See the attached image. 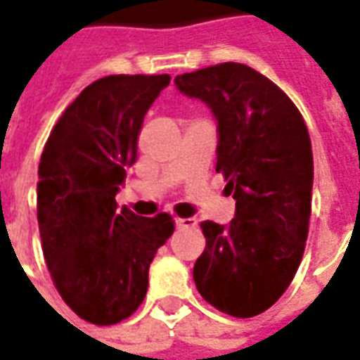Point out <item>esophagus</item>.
<instances>
[{
  "mask_svg": "<svg viewBox=\"0 0 360 360\" xmlns=\"http://www.w3.org/2000/svg\"><path fill=\"white\" fill-rule=\"evenodd\" d=\"M198 225V221L193 217H188V219H176V229H192V226Z\"/></svg>",
  "mask_w": 360,
  "mask_h": 360,
  "instance_id": "obj_1",
  "label": "esophagus"
}]
</instances>
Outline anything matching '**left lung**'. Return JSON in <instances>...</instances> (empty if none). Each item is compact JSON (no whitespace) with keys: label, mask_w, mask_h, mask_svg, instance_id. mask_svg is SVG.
<instances>
[{"label":"left lung","mask_w":360,"mask_h":360,"mask_svg":"<svg viewBox=\"0 0 360 360\" xmlns=\"http://www.w3.org/2000/svg\"><path fill=\"white\" fill-rule=\"evenodd\" d=\"M180 93L217 120V172L236 200L229 225L203 221L193 281L211 307L252 318L274 307L297 274L312 211V145L298 108L244 63L176 75Z\"/></svg>","instance_id":"obj_1"}]
</instances>
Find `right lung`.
<instances>
[{
	"instance_id": "right-lung-1",
	"label": "right lung",
	"mask_w": 360,
	"mask_h": 360,
	"mask_svg": "<svg viewBox=\"0 0 360 360\" xmlns=\"http://www.w3.org/2000/svg\"><path fill=\"white\" fill-rule=\"evenodd\" d=\"M170 75H108L65 108L38 165L37 209L46 266L65 304L86 322L134 314L157 250L174 233L168 213L118 209L126 168L137 160L143 118Z\"/></svg>"
}]
</instances>
